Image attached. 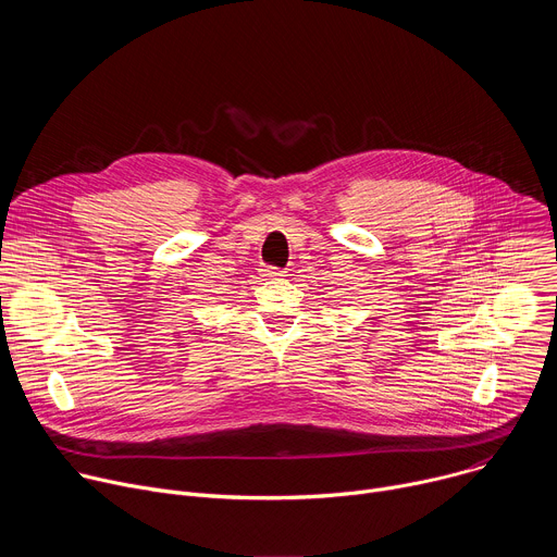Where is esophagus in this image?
<instances>
[{
    "instance_id": "1",
    "label": "esophagus",
    "mask_w": 557,
    "mask_h": 557,
    "mask_svg": "<svg viewBox=\"0 0 557 557\" xmlns=\"http://www.w3.org/2000/svg\"><path fill=\"white\" fill-rule=\"evenodd\" d=\"M262 277H264V280H269V282H273V280H282V277H284V271H282V269H277V267H267V269H262Z\"/></svg>"
}]
</instances>
